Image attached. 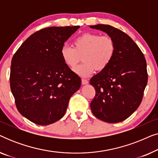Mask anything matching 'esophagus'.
I'll use <instances>...</instances> for the list:
<instances>
[{"instance_id": "esophagus-1", "label": "esophagus", "mask_w": 158, "mask_h": 158, "mask_svg": "<svg viewBox=\"0 0 158 158\" xmlns=\"http://www.w3.org/2000/svg\"><path fill=\"white\" fill-rule=\"evenodd\" d=\"M81 81H82V84H83V85H86V84L88 83V81L86 79L83 78L81 80Z\"/></svg>"}]
</instances>
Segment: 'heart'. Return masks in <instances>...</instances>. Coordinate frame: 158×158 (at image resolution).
Wrapping results in <instances>:
<instances>
[{
    "instance_id": "obj_1",
    "label": "heart",
    "mask_w": 158,
    "mask_h": 158,
    "mask_svg": "<svg viewBox=\"0 0 158 158\" xmlns=\"http://www.w3.org/2000/svg\"><path fill=\"white\" fill-rule=\"evenodd\" d=\"M74 47L63 44L60 48L62 61L81 77H88L96 70L102 71L111 64L116 53V42L111 36L98 33H85L75 38Z\"/></svg>"
}]
</instances>
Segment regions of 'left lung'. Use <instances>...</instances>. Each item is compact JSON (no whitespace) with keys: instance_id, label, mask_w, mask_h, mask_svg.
Segmentation results:
<instances>
[{"instance_id":"obj_1","label":"left lung","mask_w":158,"mask_h":158,"mask_svg":"<svg viewBox=\"0 0 158 158\" xmlns=\"http://www.w3.org/2000/svg\"><path fill=\"white\" fill-rule=\"evenodd\" d=\"M90 27L106 32L116 42L111 64L90 80L96 90L90 109L103 122H122L142 102L148 77L146 60L137 44L124 31L106 24Z\"/></svg>"}]
</instances>
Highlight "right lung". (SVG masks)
<instances>
[{
  "mask_svg": "<svg viewBox=\"0 0 158 158\" xmlns=\"http://www.w3.org/2000/svg\"><path fill=\"white\" fill-rule=\"evenodd\" d=\"M44 28L31 34L13 56L10 90L21 115L33 123L48 125L64 115L69 100L81 79L62 61L60 48L79 29Z\"/></svg>",
  "mask_w": 158,
  "mask_h": 158,
  "instance_id": "add662e5",
  "label": "right lung"
}]
</instances>
